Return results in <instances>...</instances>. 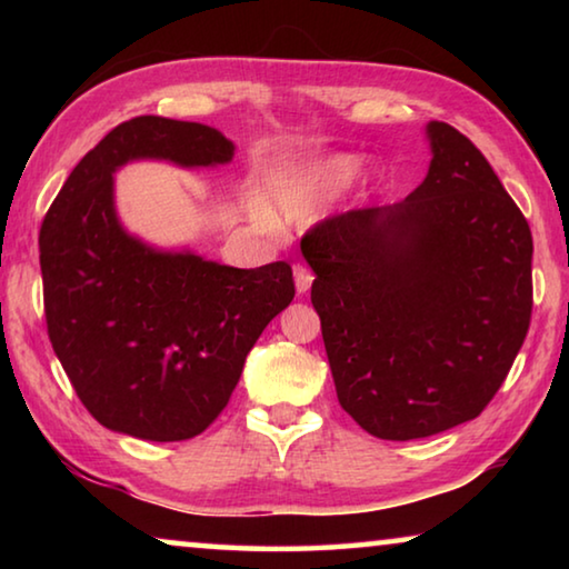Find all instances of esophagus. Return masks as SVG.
<instances>
[{"instance_id": "1", "label": "esophagus", "mask_w": 569, "mask_h": 569, "mask_svg": "<svg viewBox=\"0 0 569 569\" xmlns=\"http://www.w3.org/2000/svg\"><path fill=\"white\" fill-rule=\"evenodd\" d=\"M293 278H296V291L298 293H306L308 288L313 283V271L303 263H296L293 266Z\"/></svg>"}]
</instances>
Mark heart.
Segmentation results:
<instances>
[{
  "label": "heart",
  "instance_id": "1",
  "mask_svg": "<svg viewBox=\"0 0 569 569\" xmlns=\"http://www.w3.org/2000/svg\"><path fill=\"white\" fill-rule=\"evenodd\" d=\"M359 172L361 160L351 156L326 158L308 168L278 172V176L268 178L261 188V203L271 218H303L313 213V208L326 196L349 188ZM256 218L261 226H268V218L263 213H256Z\"/></svg>",
  "mask_w": 569,
  "mask_h": 569
}]
</instances>
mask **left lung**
<instances>
[{
    "label": "left lung",
    "instance_id": "left-lung-1",
    "mask_svg": "<svg viewBox=\"0 0 569 569\" xmlns=\"http://www.w3.org/2000/svg\"><path fill=\"white\" fill-rule=\"evenodd\" d=\"M431 166L393 206L316 223V281L336 397L361 429L409 441L479 417L532 319V233L487 158L429 122Z\"/></svg>",
    "mask_w": 569,
    "mask_h": 569
}]
</instances>
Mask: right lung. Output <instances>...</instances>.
Segmentation results:
<instances>
[{"instance_id":"right-lung-1","label":"right lung","mask_w":569,"mask_h":569,"mask_svg":"<svg viewBox=\"0 0 569 569\" xmlns=\"http://www.w3.org/2000/svg\"><path fill=\"white\" fill-rule=\"evenodd\" d=\"M233 142L200 122L118 124L57 192L40 228L44 319L77 397L102 427L148 441L198 437L233 393L246 356L293 301L286 261L230 268L132 238L112 172L130 160L210 168Z\"/></svg>"}]
</instances>
